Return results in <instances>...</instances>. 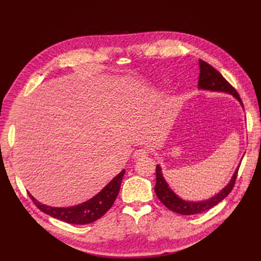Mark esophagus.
Returning a JSON list of instances; mask_svg holds the SVG:
<instances>
[{"label": "esophagus", "instance_id": "esophagus-1", "mask_svg": "<svg viewBox=\"0 0 261 261\" xmlns=\"http://www.w3.org/2000/svg\"><path fill=\"white\" fill-rule=\"evenodd\" d=\"M148 154H149V151L146 148H140L134 152V158H135V159H143V158L148 156Z\"/></svg>", "mask_w": 261, "mask_h": 261}]
</instances>
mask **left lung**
<instances>
[{"label":"left lung","mask_w":261,"mask_h":261,"mask_svg":"<svg viewBox=\"0 0 261 261\" xmlns=\"http://www.w3.org/2000/svg\"><path fill=\"white\" fill-rule=\"evenodd\" d=\"M199 66H200V75H199L198 87L200 89H208L212 91H223V92L231 93L241 102L243 106V102L241 100L239 92L236 91L234 87L228 83L215 67H212L210 64H208L207 62H204L202 60H199ZM239 169L240 167L235 171L234 175L230 180V183H228V185L225 186L218 195L212 197V198H210L209 200L193 202V201H185L183 199H180L179 197H177L171 191L169 185L167 184V181H165V179L163 178L160 165H156L155 167L156 183L154 186V192H155V195L158 196V198L160 199V201L171 211H174L178 213V215H186V216L197 215V213H201L213 208L216 204H218L220 201H222L225 197L232 192V189L235 185L236 177H238Z\"/></svg>","instance_id":"8db88e82"}]
</instances>
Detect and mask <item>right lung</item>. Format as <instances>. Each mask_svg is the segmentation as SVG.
I'll list each match as a JSON object with an SVG mask.
<instances>
[{"mask_svg": "<svg viewBox=\"0 0 261 261\" xmlns=\"http://www.w3.org/2000/svg\"><path fill=\"white\" fill-rule=\"evenodd\" d=\"M124 173L125 170L118 173L98 195L92 197L91 199L74 207L57 208L45 206V204L37 201L31 195H29V197L33 199L39 210H41L52 218L61 220L63 222L69 224H88L101 218L113 206L118 192H120Z\"/></svg>", "mask_w": 261, "mask_h": 261, "instance_id": "add662e5", "label": "right lung"}]
</instances>
